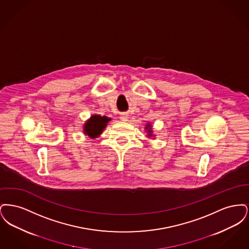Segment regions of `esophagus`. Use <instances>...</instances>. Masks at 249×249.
<instances>
[{
	"label": "esophagus",
	"mask_w": 249,
	"mask_h": 249,
	"mask_svg": "<svg viewBox=\"0 0 249 249\" xmlns=\"http://www.w3.org/2000/svg\"><path fill=\"white\" fill-rule=\"evenodd\" d=\"M119 119H121L122 121H127L129 119V115L127 113H122V114H120Z\"/></svg>",
	"instance_id": "obj_1"
}]
</instances>
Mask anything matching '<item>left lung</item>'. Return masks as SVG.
<instances>
[{
	"label": "left lung",
	"mask_w": 249,
	"mask_h": 249,
	"mask_svg": "<svg viewBox=\"0 0 249 249\" xmlns=\"http://www.w3.org/2000/svg\"><path fill=\"white\" fill-rule=\"evenodd\" d=\"M144 130L146 131V133H147V137H154L155 135L153 134V130H152V125H151V123H147L146 125H145V127H144Z\"/></svg>",
	"instance_id": "left-lung-1"
}]
</instances>
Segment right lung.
<instances>
[{
	"mask_svg": "<svg viewBox=\"0 0 249 249\" xmlns=\"http://www.w3.org/2000/svg\"><path fill=\"white\" fill-rule=\"evenodd\" d=\"M111 120L107 116L92 115L88 119L83 125V132L85 135H88L90 139H95L99 137L102 132L107 128L108 122Z\"/></svg>",
	"mask_w": 249,
	"mask_h": 249,
	"instance_id": "add662e5",
	"label": "right lung"
}]
</instances>
